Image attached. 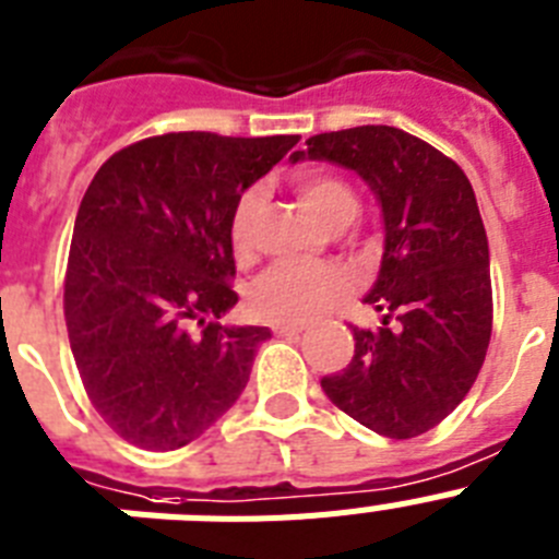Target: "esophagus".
Wrapping results in <instances>:
<instances>
[{"mask_svg": "<svg viewBox=\"0 0 559 559\" xmlns=\"http://www.w3.org/2000/svg\"><path fill=\"white\" fill-rule=\"evenodd\" d=\"M273 332L281 334V337H293V334L304 332V326H298V323H273Z\"/></svg>", "mask_w": 559, "mask_h": 559, "instance_id": "34e87169", "label": "esophagus"}]
</instances>
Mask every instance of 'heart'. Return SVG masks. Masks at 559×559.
I'll list each match as a JSON object with an SVG mask.
<instances>
[{"label": "heart", "mask_w": 559, "mask_h": 559, "mask_svg": "<svg viewBox=\"0 0 559 559\" xmlns=\"http://www.w3.org/2000/svg\"><path fill=\"white\" fill-rule=\"evenodd\" d=\"M300 202L323 225L346 227L360 213V197L346 177L334 171H309L295 182ZM261 188H247L230 216V250L239 264L259 255L255 219L261 211ZM348 295V278L326 264H278L255 284L250 295L252 312L270 323H309L326 314Z\"/></svg>", "instance_id": "1"}]
</instances>
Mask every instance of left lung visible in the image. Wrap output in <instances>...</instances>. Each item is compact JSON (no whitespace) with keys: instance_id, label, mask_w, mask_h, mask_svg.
Here are the masks:
<instances>
[{"instance_id":"8db88e82","label":"left lung","mask_w":559,"mask_h":559,"mask_svg":"<svg viewBox=\"0 0 559 559\" xmlns=\"http://www.w3.org/2000/svg\"><path fill=\"white\" fill-rule=\"evenodd\" d=\"M346 165L385 219L380 278L366 304L380 329L354 326V357L323 377L334 405L388 439H414L469 394L492 334L489 247L459 163L394 126L314 134L300 157Z\"/></svg>"}]
</instances>
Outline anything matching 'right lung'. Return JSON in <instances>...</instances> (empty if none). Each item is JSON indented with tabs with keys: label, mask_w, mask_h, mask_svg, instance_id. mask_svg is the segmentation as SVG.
I'll return each instance as SVG.
<instances>
[{
	"label": "right lung",
	"mask_w": 559,
	"mask_h": 559,
	"mask_svg": "<svg viewBox=\"0 0 559 559\" xmlns=\"http://www.w3.org/2000/svg\"><path fill=\"white\" fill-rule=\"evenodd\" d=\"M298 140L157 134L92 177L67 259L64 320L86 396L134 448H186L245 391L270 329L219 323L239 300L230 216Z\"/></svg>",
	"instance_id": "right-lung-1"
}]
</instances>
